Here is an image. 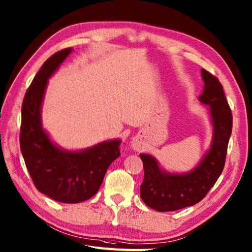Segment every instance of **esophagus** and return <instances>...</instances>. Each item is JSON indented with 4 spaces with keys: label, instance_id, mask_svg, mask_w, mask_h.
Returning <instances> with one entry per match:
<instances>
[{
    "label": "esophagus",
    "instance_id": "1",
    "mask_svg": "<svg viewBox=\"0 0 252 252\" xmlns=\"http://www.w3.org/2000/svg\"><path fill=\"white\" fill-rule=\"evenodd\" d=\"M132 149L136 151H140L141 150V144L138 142V141H133L132 142Z\"/></svg>",
    "mask_w": 252,
    "mask_h": 252
}]
</instances>
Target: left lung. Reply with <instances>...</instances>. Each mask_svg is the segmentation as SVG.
<instances>
[{"mask_svg": "<svg viewBox=\"0 0 252 252\" xmlns=\"http://www.w3.org/2000/svg\"><path fill=\"white\" fill-rule=\"evenodd\" d=\"M201 73L204 91L199 100L210 106L214 128L211 149L201 162L188 173L175 174L160 169L153 156L140 154L144 169L141 199L158 212H172L197 204L222 173L232 132V112L219 80L205 69H201Z\"/></svg>", "mask_w": 252, "mask_h": 252, "instance_id": "left-lung-1", "label": "left lung"}]
</instances>
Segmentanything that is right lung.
I'll use <instances>...</instances> for the list:
<instances>
[{"mask_svg": "<svg viewBox=\"0 0 252 252\" xmlns=\"http://www.w3.org/2000/svg\"><path fill=\"white\" fill-rule=\"evenodd\" d=\"M71 51L64 49L46 61L29 87L21 109L20 149L31 179L38 191L62 203L93 197L109 165L121 155L119 139L69 152L55 145L42 128L41 105L48 80Z\"/></svg>", "mask_w": 252, "mask_h": 252, "instance_id": "add662e5", "label": "right lung"}]
</instances>
